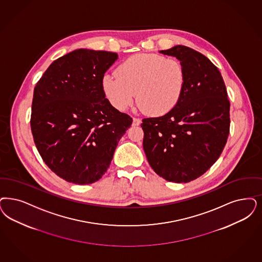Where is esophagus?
<instances>
[{
	"instance_id": "obj_1",
	"label": "esophagus",
	"mask_w": 262,
	"mask_h": 262,
	"mask_svg": "<svg viewBox=\"0 0 262 262\" xmlns=\"http://www.w3.org/2000/svg\"><path fill=\"white\" fill-rule=\"evenodd\" d=\"M141 124V120L138 118H134L133 119V126H139Z\"/></svg>"
}]
</instances>
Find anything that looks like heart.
<instances>
[{"label": "heart", "mask_w": 262, "mask_h": 262, "mask_svg": "<svg viewBox=\"0 0 262 262\" xmlns=\"http://www.w3.org/2000/svg\"><path fill=\"white\" fill-rule=\"evenodd\" d=\"M101 84L105 96L118 110L129 107L136 94L143 112L162 116L180 101L186 86V72L177 59L140 53L120 63L116 75L105 74Z\"/></svg>", "instance_id": "obj_1"}]
</instances>
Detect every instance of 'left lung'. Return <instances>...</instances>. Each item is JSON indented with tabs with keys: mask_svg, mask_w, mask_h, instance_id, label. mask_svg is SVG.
Masks as SVG:
<instances>
[{
	"mask_svg": "<svg viewBox=\"0 0 262 262\" xmlns=\"http://www.w3.org/2000/svg\"><path fill=\"white\" fill-rule=\"evenodd\" d=\"M161 53L176 57L184 66L186 86L170 112L142 120L143 149L159 176L188 183L207 171L223 152L230 102L221 72L207 57L184 46Z\"/></svg>",
	"mask_w": 262,
	"mask_h": 262,
	"instance_id": "1",
	"label": "left lung"
}]
</instances>
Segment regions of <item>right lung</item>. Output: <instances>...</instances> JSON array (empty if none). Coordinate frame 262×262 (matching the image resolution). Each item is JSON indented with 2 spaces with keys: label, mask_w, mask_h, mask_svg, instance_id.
Returning a JSON list of instances; mask_svg holds the SVG:
<instances>
[{
  "label": "right lung",
  "mask_w": 262,
  "mask_h": 262,
  "mask_svg": "<svg viewBox=\"0 0 262 262\" xmlns=\"http://www.w3.org/2000/svg\"><path fill=\"white\" fill-rule=\"evenodd\" d=\"M117 58L77 49L55 60L36 83L30 121L34 141L46 165L67 182L99 181L133 124L102 89L104 73Z\"/></svg>",
  "instance_id": "add662e5"
}]
</instances>
